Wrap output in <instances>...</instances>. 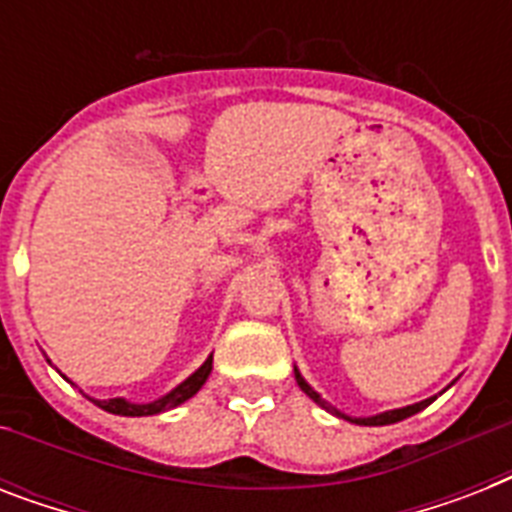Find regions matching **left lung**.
Returning a JSON list of instances; mask_svg holds the SVG:
<instances>
[{"label": "left lung", "mask_w": 512, "mask_h": 512, "mask_svg": "<svg viewBox=\"0 0 512 512\" xmlns=\"http://www.w3.org/2000/svg\"><path fill=\"white\" fill-rule=\"evenodd\" d=\"M295 380H297V385H300V388H303L305 393H308V396L313 398V401H316V404H321V406H324V409H332V406H327V404H324V401H321L319 393H316V390H313L311 385H308V382L303 380V377H300V372H297V369H295ZM433 398H436V396H433ZM433 398H425V401H420V404L404 406V409H393V412H382V414H377V417H345V414H340V412H337V409H332V412L340 414V417H345V420L356 422V425H393V422L406 420V417H412V414L422 412L425 406L433 404Z\"/></svg>", "instance_id": "obj_1"}]
</instances>
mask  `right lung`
I'll return each instance as SVG.
<instances>
[{
	"mask_svg": "<svg viewBox=\"0 0 512 512\" xmlns=\"http://www.w3.org/2000/svg\"><path fill=\"white\" fill-rule=\"evenodd\" d=\"M209 372H212V356H209L188 380L180 382L172 393H167V396L159 398V401H151V404H130V401H124V398H108V401H95V404L111 414H122V417H148V414L167 412V409H175L177 404H183V401H188L191 396H196L201 385L207 382Z\"/></svg>",
	"mask_w": 512,
	"mask_h": 512,
	"instance_id": "add662e5",
	"label": "right lung"
}]
</instances>
